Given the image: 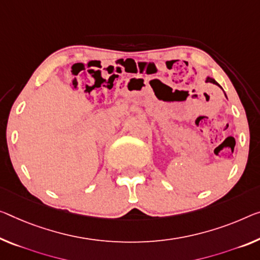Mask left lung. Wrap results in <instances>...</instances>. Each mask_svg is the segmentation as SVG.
<instances>
[{"label": "left lung", "instance_id": "obj_1", "mask_svg": "<svg viewBox=\"0 0 260 260\" xmlns=\"http://www.w3.org/2000/svg\"><path fill=\"white\" fill-rule=\"evenodd\" d=\"M206 82H211V83H214V85H217V86H219L218 83H217L216 81H215V80H214L213 78H209V77L206 79ZM219 87H221V86H219ZM221 88H222V87H221Z\"/></svg>", "mask_w": 260, "mask_h": 260}]
</instances>
